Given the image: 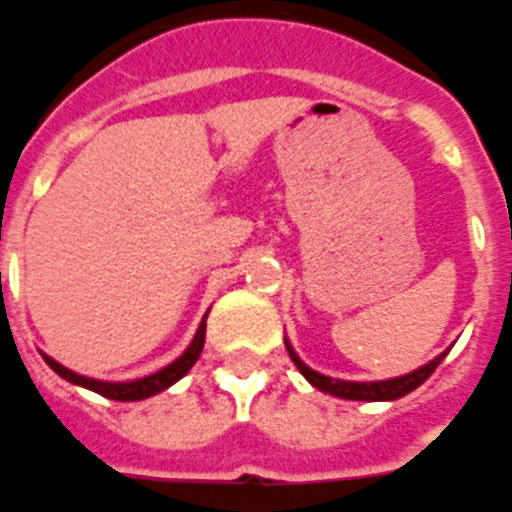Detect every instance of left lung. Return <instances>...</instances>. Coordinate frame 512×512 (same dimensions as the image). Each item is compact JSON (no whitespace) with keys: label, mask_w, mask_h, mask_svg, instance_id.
I'll list each match as a JSON object with an SVG mask.
<instances>
[{"label":"left lung","mask_w":512,"mask_h":512,"mask_svg":"<svg viewBox=\"0 0 512 512\" xmlns=\"http://www.w3.org/2000/svg\"><path fill=\"white\" fill-rule=\"evenodd\" d=\"M287 351H290V360L295 362V368L303 373V376L311 381V384L327 392V395H335V397H343V400H365V403H378V400H397V397H405L408 392H413L416 386H421L427 381L435 368H438L443 357H446V351L435 357L432 362H427L424 368L413 370L408 376H400V378H389V381H338V378H327L317 370H311L306 362H300V357L292 351V346L287 343Z\"/></svg>","instance_id":"8db88e82"}]
</instances>
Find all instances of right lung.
<instances>
[{
    "mask_svg": "<svg viewBox=\"0 0 512 512\" xmlns=\"http://www.w3.org/2000/svg\"><path fill=\"white\" fill-rule=\"evenodd\" d=\"M204 341H206V319L201 322V327H198L193 343L187 346V351L179 357L177 362H171L169 368L158 370V373H152V376L139 378V381H123V384H112V381H96V378L77 376V373H72V370H66L64 365H58L56 360H50L48 354H42V357H45V362H48L50 368L56 370L61 378H66V381H72V384L77 386H85V389H91V392L107 397V400L134 403V400H144V397L158 395V392H163V389H169L171 384H177L179 378L185 376L187 370L195 365V360L201 357Z\"/></svg>",
    "mask_w": 512,
    "mask_h": 512,
    "instance_id": "right-lung-1",
    "label": "right lung"
}]
</instances>
